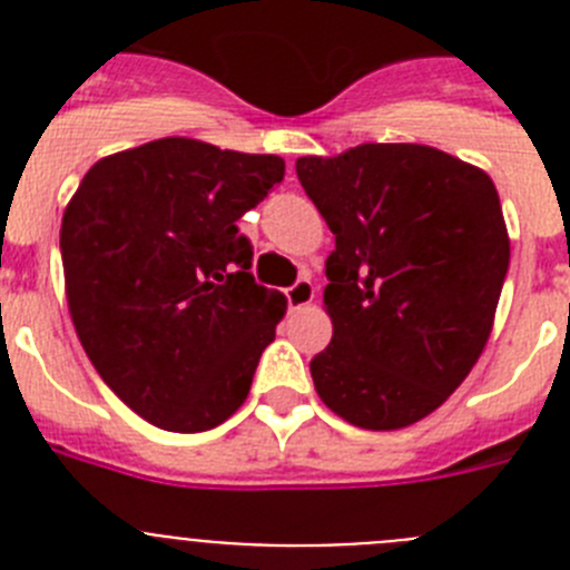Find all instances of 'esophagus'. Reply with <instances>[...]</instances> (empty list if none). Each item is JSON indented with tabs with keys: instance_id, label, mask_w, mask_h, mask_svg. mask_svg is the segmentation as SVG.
I'll return each instance as SVG.
<instances>
[{
	"instance_id": "1",
	"label": "esophagus",
	"mask_w": 570,
	"mask_h": 570,
	"mask_svg": "<svg viewBox=\"0 0 570 570\" xmlns=\"http://www.w3.org/2000/svg\"><path fill=\"white\" fill-rule=\"evenodd\" d=\"M285 296H288L291 308H305V305H311V302H314V282L296 279L294 285L285 291Z\"/></svg>"
}]
</instances>
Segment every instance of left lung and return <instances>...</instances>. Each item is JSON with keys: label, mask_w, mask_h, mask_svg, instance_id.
Wrapping results in <instances>:
<instances>
[{"label": "left lung", "mask_w": 570, "mask_h": 570, "mask_svg": "<svg viewBox=\"0 0 570 570\" xmlns=\"http://www.w3.org/2000/svg\"><path fill=\"white\" fill-rule=\"evenodd\" d=\"M296 176L336 239L316 394L365 431L414 425L491 336L511 259L500 194L476 165L414 142L299 156Z\"/></svg>", "instance_id": "8db88e82"}]
</instances>
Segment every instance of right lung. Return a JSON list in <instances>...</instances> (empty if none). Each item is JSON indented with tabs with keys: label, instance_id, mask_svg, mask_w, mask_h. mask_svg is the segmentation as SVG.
I'll return each instance as SVG.
<instances>
[{
	"label": "right lung",
	"instance_id": "right-lung-1",
	"mask_svg": "<svg viewBox=\"0 0 570 570\" xmlns=\"http://www.w3.org/2000/svg\"><path fill=\"white\" fill-rule=\"evenodd\" d=\"M282 176V156L168 136L99 159L70 196V320L105 385L150 425L208 431L248 396L288 302L254 282L236 219Z\"/></svg>",
	"mask_w": 570,
	"mask_h": 570
}]
</instances>
